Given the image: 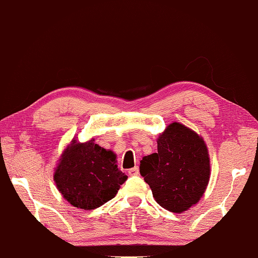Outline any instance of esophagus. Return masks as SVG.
I'll return each instance as SVG.
<instances>
[{
    "label": "esophagus",
    "instance_id": "esophagus-1",
    "mask_svg": "<svg viewBox=\"0 0 258 258\" xmlns=\"http://www.w3.org/2000/svg\"><path fill=\"white\" fill-rule=\"evenodd\" d=\"M128 175H130V176H138V175H139V168L134 167V168H132V169H130V170H128Z\"/></svg>",
    "mask_w": 258,
    "mask_h": 258
}]
</instances>
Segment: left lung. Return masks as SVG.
Here are the masks:
<instances>
[{
	"label": "left lung",
	"instance_id": "left-lung-1",
	"mask_svg": "<svg viewBox=\"0 0 258 258\" xmlns=\"http://www.w3.org/2000/svg\"><path fill=\"white\" fill-rule=\"evenodd\" d=\"M140 174L160 206L182 213L203 197L211 175L210 155L201 136L171 122L157 138V153L145 156Z\"/></svg>",
	"mask_w": 258,
	"mask_h": 258
}]
</instances>
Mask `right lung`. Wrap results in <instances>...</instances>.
<instances>
[{"mask_svg":"<svg viewBox=\"0 0 258 258\" xmlns=\"http://www.w3.org/2000/svg\"><path fill=\"white\" fill-rule=\"evenodd\" d=\"M53 179L68 203L89 211L111 201L127 176L118 168L112 151L95 144L94 139H73L61 154Z\"/></svg>","mask_w":258,"mask_h":258,"instance_id":"right-lung-1","label":"right lung"}]
</instances>
